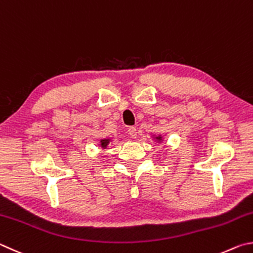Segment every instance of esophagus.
<instances>
[{
  "mask_svg": "<svg viewBox=\"0 0 253 253\" xmlns=\"http://www.w3.org/2000/svg\"><path fill=\"white\" fill-rule=\"evenodd\" d=\"M127 134H129L132 139H135L138 136V132H136V129L134 126H130L127 129Z\"/></svg>",
  "mask_w": 253,
  "mask_h": 253,
  "instance_id": "1",
  "label": "esophagus"
}]
</instances>
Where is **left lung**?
<instances>
[{"instance_id": "obj_1", "label": "left lung", "mask_w": 253, "mask_h": 253, "mask_svg": "<svg viewBox=\"0 0 253 253\" xmlns=\"http://www.w3.org/2000/svg\"><path fill=\"white\" fill-rule=\"evenodd\" d=\"M151 136H152V140L154 141V142H157V143H159V144H161V143L163 142V138H162L161 134H158V135L152 134Z\"/></svg>"}]
</instances>
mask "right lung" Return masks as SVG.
I'll use <instances>...</instances> for the list:
<instances>
[{
  "mask_svg": "<svg viewBox=\"0 0 253 253\" xmlns=\"http://www.w3.org/2000/svg\"><path fill=\"white\" fill-rule=\"evenodd\" d=\"M110 142H112V139H111V138L101 139V140H100V147L104 150V149L108 148V145L110 144Z\"/></svg>",
  "mask_w": 253,
  "mask_h": 253,
  "instance_id": "add662e5",
  "label": "right lung"
}]
</instances>
